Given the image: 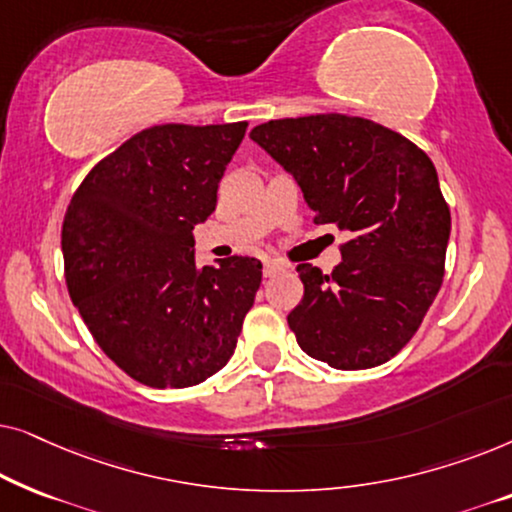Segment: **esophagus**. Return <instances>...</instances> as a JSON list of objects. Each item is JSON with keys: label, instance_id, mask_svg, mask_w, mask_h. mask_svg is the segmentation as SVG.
Returning <instances> with one entry per match:
<instances>
[{"label": "esophagus", "instance_id": "34e87169", "mask_svg": "<svg viewBox=\"0 0 512 512\" xmlns=\"http://www.w3.org/2000/svg\"><path fill=\"white\" fill-rule=\"evenodd\" d=\"M284 270V263H279V261H263V275L265 277H275L277 272H282Z\"/></svg>", "mask_w": 512, "mask_h": 512}]
</instances>
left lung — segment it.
<instances>
[{
	"label": "left lung",
	"mask_w": 512,
	"mask_h": 512,
	"mask_svg": "<svg viewBox=\"0 0 512 512\" xmlns=\"http://www.w3.org/2000/svg\"><path fill=\"white\" fill-rule=\"evenodd\" d=\"M249 137L296 179L314 223L349 233L331 275L296 268L305 293L286 319L300 349L338 370L387 363L417 333L445 275L452 221L431 158L359 116L282 118Z\"/></svg>",
	"instance_id": "8db88e82"
}]
</instances>
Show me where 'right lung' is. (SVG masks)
Listing matches in <instances>:
<instances>
[{
  "mask_svg": "<svg viewBox=\"0 0 512 512\" xmlns=\"http://www.w3.org/2000/svg\"><path fill=\"white\" fill-rule=\"evenodd\" d=\"M247 123L156 125L97 163L62 223L67 289L102 352L156 389L205 382L235 352L263 265L230 256L198 268L193 228Z\"/></svg>",
  "mask_w": 512,
  "mask_h": 512,
  "instance_id": "1",
  "label": "right lung"
}]
</instances>
